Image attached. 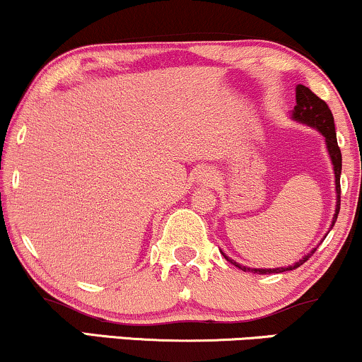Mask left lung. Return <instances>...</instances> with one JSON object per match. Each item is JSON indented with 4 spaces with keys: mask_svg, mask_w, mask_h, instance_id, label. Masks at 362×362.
I'll return each instance as SVG.
<instances>
[{
    "mask_svg": "<svg viewBox=\"0 0 362 362\" xmlns=\"http://www.w3.org/2000/svg\"><path fill=\"white\" fill-rule=\"evenodd\" d=\"M291 119L296 120V122L305 124V126H310L313 129H317L320 134L323 136L325 139V146H327V153L330 156L332 167H334V177H335V214L332 218V224L330 230L334 228L335 221H337V216L340 211V173H342V155H340V149L337 144V134H335V122H334V115H332L330 109L322 98H318L317 95L313 93L310 88L306 86L298 85L296 86V107L294 110L291 112ZM328 230V231H330ZM317 248H313L310 253H306L303 259L298 262H294L293 265H286V267H276V269H252L247 267V265L238 264L233 259L223 253V257L228 262L236 265L238 269H242L243 272H253V274H279V272H286V271H294L300 265L305 264L306 260L310 259L311 253H313Z\"/></svg>",
    "mask_w": 362,
    "mask_h": 362,
    "instance_id": "8db88e82",
    "label": "left lung"
}]
</instances>
